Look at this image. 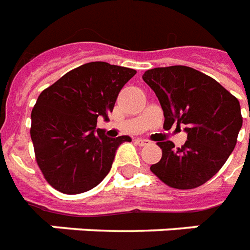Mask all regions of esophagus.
Listing matches in <instances>:
<instances>
[{
    "mask_svg": "<svg viewBox=\"0 0 250 250\" xmlns=\"http://www.w3.org/2000/svg\"><path fill=\"white\" fill-rule=\"evenodd\" d=\"M136 144L140 145V146H145V145L150 144V141L149 140H145V139H137L136 140Z\"/></svg>",
    "mask_w": 250,
    "mask_h": 250,
    "instance_id": "34e87169",
    "label": "esophagus"
}]
</instances>
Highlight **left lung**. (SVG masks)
Listing matches in <instances>:
<instances>
[{
	"mask_svg": "<svg viewBox=\"0 0 250 250\" xmlns=\"http://www.w3.org/2000/svg\"><path fill=\"white\" fill-rule=\"evenodd\" d=\"M143 79L160 100L166 128L186 125L187 141L157 143L160 162L150 171L166 186L193 189L211 179L235 149L243 125L240 104L217 80L187 66L157 67ZM250 118V111H249Z\"/></svg>",
	"mask_w": 250,
	"mask_h": 250,
	"instance_id": "1",
	"label": "left lung"
}]
</instances>
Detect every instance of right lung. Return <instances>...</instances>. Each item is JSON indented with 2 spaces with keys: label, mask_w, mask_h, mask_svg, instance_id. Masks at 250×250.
Listing matches in <instances>:
<instances>
[{
  "label": "right lung",
  "mask_w": 250,
  "mask_h": 250,
  "mask_svg": "<svg viewBox=\"0 0 250 250\" xmlns=\"http://www.w3.org/2000/svg\"><path fill=\"white\" fill-rule=\"evenodd\" d=\"M136 71L89 62L64 74L40 93L31 113V139L45 180L66 194L92 189L109 174L118 146L131 137H107L97 118L109 121L117 97Z\"/></svg>",
  "instance_id": "1"
}]
</instances>
